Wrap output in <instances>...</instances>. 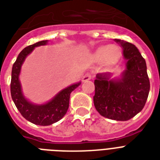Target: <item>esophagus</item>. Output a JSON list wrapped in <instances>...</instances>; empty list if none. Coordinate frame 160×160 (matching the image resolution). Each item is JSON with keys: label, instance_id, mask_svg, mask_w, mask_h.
Returning a JSON list of instances; mask_svg holds the SVG:
<instances>
[{"label": "esophagus", "instance_id": "esophagus-1", "mask_svg": "<svg viewBox=\"0 0 160 160\" xmlns=\"http://www.w3.org/2000/svg\"><path fill=\"white\" fill-rule=\"evenodd\" d=\"M92 74L90 73V72H87L85 75H84L83 77H82V81L83 82H87L88 81V80H90V79H92Z\"/></svg>", "mask_w": 160, "mask_h": 160}]
</instances>
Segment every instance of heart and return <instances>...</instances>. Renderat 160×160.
I'll return each mask as SVG.
<instances>
[{
  "mask_svg": "<svg viewBox=\"0 0 160 160\" xmlns=\"http://www.w3.org/2000/svg\"><path fill=\"white\" fill-rule=\"evenodd\" d=\"M119 55L120 49L116 45L102 46L95 52L94 58L97 61L103 59L106 65H112L119 58Z\"/></svg>",
  "mask_w": 160,
  "mask_h": 160,
  "instance_id": "heart-1",
  "label": "heart"
}]
</instances>
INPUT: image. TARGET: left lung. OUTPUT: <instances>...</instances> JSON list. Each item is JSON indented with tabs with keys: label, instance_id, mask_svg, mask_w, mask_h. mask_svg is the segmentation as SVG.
I'll return each instance as SVG.
<instances>
[{
	"label": "left lung",
	"instance_id": "obj_1",
	"mask_svg": "<svg viewBox=\"0 0 160 160\" xmlns=\"http://www.w3.org/2000/svg\"><path fill=\"white\" fill-rule=\"evenodd\" d=\"M123 50L126 70L122 78L109 80L110 74L98 73L94 80L95 108L103 117L127 121L143 109L148 98L150 83L144 58L130 42L114 39Z\"/></svg>",
	"mask_w": 160,
	"mask_h": 160
}]
</instances>
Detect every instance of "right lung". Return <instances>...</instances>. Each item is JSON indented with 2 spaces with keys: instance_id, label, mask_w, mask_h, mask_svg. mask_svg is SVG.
Listing matches in <instances>:
<instances>
[{
  "instance_id": "obj_1",
  "label": "right lung",
  "mask_w": 160,
  "mask_h": 160,
  "mask_svg": "<svg viewBox=\"0 0 160 160\" xmlns=\"http://www.w3.org/2000/svg\"><path fill=\"white\" fill-rule=\"evenodd\" d=\"M48 41H41L38 42L25 48L20 52L17 60L12 66V81H11V94L16 107L19 110L21 114L34 124L41 126H48L58 122L66 114L69 107L70 94L74 89L81 84L75 83L63 89L50 102L46 104L35 105L27 101L22 92V88L19 81V74L21 68L25 58L32 51L39 46L46 45Z\"/></svg>"
}]
</instances>
